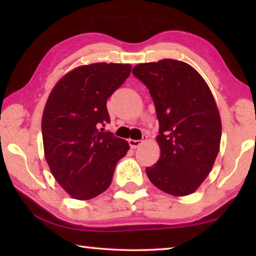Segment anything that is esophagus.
Segmentation results:
<instances>
[{"instance_id": "obj_1", "label": "esophagus", "mask_w": 256, "mask_h": 256, "mask_svg": "<svg viewBox=\"0 0 256 256\" xmlns=\"http://www.w3.org/2000/svg\"><path fill=\"white\" fill-rule=\"evenodd\" d=\"M144 140H146V136H144L142 140H133V138H130L128 144H130V146H131L132 149H136L138 146L142 144V142H144Z\"/></svg>"}]
</instances>
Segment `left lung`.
<instances>
[{"instance_id":"obj_1","label":"left lung","mask_w":256,"mask_h":256,"mask_svg":"<svg viewBox=\"0 0 256 256\" xmlns=\"http://www.w3.org/2000/svg\"><path fill=\"white\" fill-rule=\"evenodd\" d=\"M132 73L148 86L159 120L160 157L146 175L164 193L190 196L209 175L220 149L222 120L214 94L182 60L140 63Z\"/></svg>"}]
</instances>
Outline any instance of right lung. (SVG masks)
Returning a JSON list of instances; mask_svg holds the SVG:
<instances>
[{"label":"right lung","mask_w":256,"mask_h":256,"mask_svg":"<svg viewBox=\"0 0 256 256\" xmlns=\"http://www.w3.org/2000/svg\"><path fill=\"white\" fill-rule=\"evenodd\" d=\"M131 64L92 63L68 72L52 89L42 118L50 172L76 200H90L110 188L128 144L99 128L110 123L106 102L131 73Z\"/></svg>","instance_id":"right-lung-1"}]
</instances>
